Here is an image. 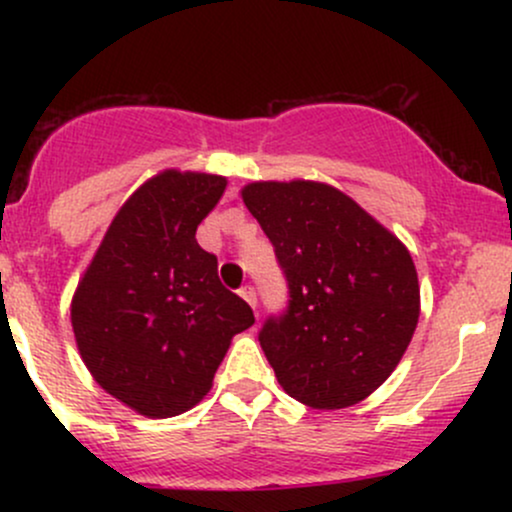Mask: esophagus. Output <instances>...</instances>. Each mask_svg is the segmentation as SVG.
<instances>
[{
    "instance_id": "obj_1",
    "label": "esophagus",
    "mask_w": 512,
    "mask_h": 512,
    "mask_svg": "<svg viewBox=\"0 0 512 512\" xmlns=\"http://www.w3.org/2000/svg\"><path fill=\"white\" fill-rule=\"evenodd\" d=\"M240 296L248 301L252 310H257V293H255V289H252V286H243V289H240Z\"/></svg>"
}]
</instances>
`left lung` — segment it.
<instances>
[{
  "label": "left lung",
  "instance_id": "obj_1",
  "mask_svg": "<svg viewBox=\"0 0 512 512\" xmlns=\"http://www.w3.org/2000/svg\"><path fill=\"white\" fill-rule=\"evenodd\" d=\"M240 195L289 281V305L260 330L276 380L305 407L358 404L390 378L419 322L409 250L325 182H250Z\"/></svg>",
  "mask_w": 512,
  "mask_h": 512
}]
</instances>
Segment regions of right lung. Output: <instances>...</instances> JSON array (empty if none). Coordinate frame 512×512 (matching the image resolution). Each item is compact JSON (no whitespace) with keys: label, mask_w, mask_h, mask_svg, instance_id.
Listing matches in <instances>:
<instances>
[{"label":"right lung","mask_w":512,"mask_h":512,"mask_svg":"<svg viewBox=\"0 0 512 512\" xmlns=\"http://www.w3.org/2000/svg\"><path fill=\"white\" fill-rule=\"evenodd\" d=\"M226 178L163 170L122 204L72 298V327L93 380L149 419L192 409L211 390L252 308L216 274L195 233Z\"/></svg>","instance_id":"add662e5"}]
</instances>
